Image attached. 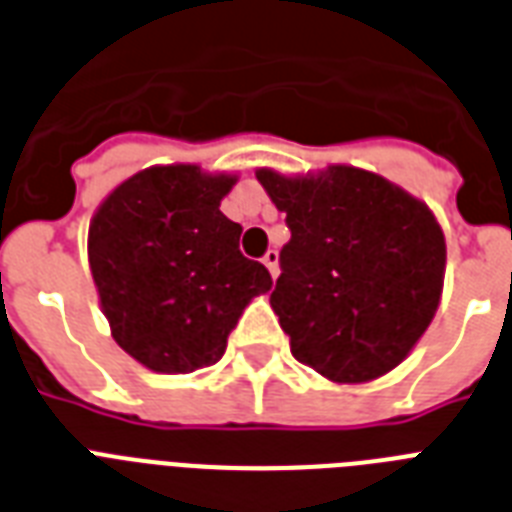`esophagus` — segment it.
I'll return each mask as SVG.
<instances>
[{
	"mask_svg": "<svg viewBox=\"0 0 512 512\" xmlns=\"http://www.w3.org/2000/svg\"><path fill=\"white\" fill-rule=\"evenodd\" d=\"M263 263H265V268L270 270V276L278 278V252L276 249H268V252H265Z\"/></svg>",
	"mask_w": 512,
	"mask_h": 512,
	"instance_id": "esophagus-1",
	"label": "esophagus"
}]
</instances>
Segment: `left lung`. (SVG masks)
<instances>
[{"label": "left lung", "instance_id": "8db88e82", "mask_svg": "<svg viewBox=\"0 0 512 512\" xmlns=\"http://www.w3.org/2000/svg\"><path fill=\"white\" fill-rule=\"evenodd\" d=\"M257 181L292 231L270 294L292 355L339 384L397 368L442 297L447 247L429 207L347 165Z\"/></svg>", "mask_w": 512, "mask_h": 512}]
</instances>
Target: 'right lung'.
Returning a JSON list of instances; mask_svg holds the SVG:
<instances>
[{
  "mask_svg": "<svg viewBox=\"0 0 512 512\" xmlns=\"http://www.w3.org/2000/svg\"><path fill=\"white\" fill-rule=\"evenodd\" d=\"M236 176L162 165L131 176L89 228V263L112 339L157 373L218 363L249 299L270 289L220 213Z\"/></svg>",
  "mask_w": 512,
  "mask_h": 512,
  "instance_id": "1",
  "label": "right lung"
}]
</instances>
